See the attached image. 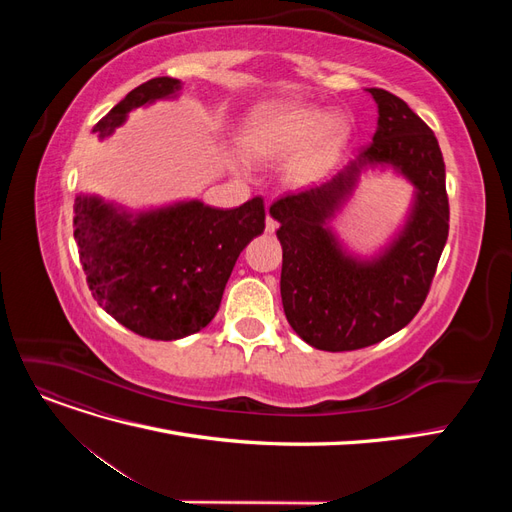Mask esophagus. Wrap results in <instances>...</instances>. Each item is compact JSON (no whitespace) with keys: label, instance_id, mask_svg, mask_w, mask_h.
Listing matches in <instances>:
<instances>
[{"label":"esophagus","instance_id":"34e87169","mask_svg":"<svg viewBox=\"0 0 512 512\" xmlns=\"http://www.w3.org/2000/svg\"><path fill=\"white\" fill-rule=\"evenodd\" d=\"M265 230L269 232V235H273V232L277 230V222L271 218V215H267V222H265Z\"/></svg>","mask_w":512,"mask_h":512}]
</instances>
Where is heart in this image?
<instances>
[{"mask_svg": "<svg viewBox=\"0 0 512 512\" xmlns=\"http://www.w3.org/2000/svg\"><path fill=\"white\" fill-rule=\"evenodd\" d=\"M352 136L344 113L305 104H265L245 117L239 143L256 162L286 164L292 185H314L342 158Z\"/></svg>", "mask_w": 512, "mask_h": 512, "instance_id": "heart-1", "label": "heart"}]
</instances>
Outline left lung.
Returning a JSON list of instances; mask_svg holds the SVG:
<instances>
[{
  "instance_id": "obj_1",
  "label": "left lung",
  "mask_w": 512,
  "mask_h": 512,
  "mask_svg": "<svg viewBox=\"0 0 512 512\" xmlns=\"http://www.w3.org/2000/svg\"><path fill=\"white\" fill-rule=\"evenodd\" d=\"M378 106L374 141L318 188L271 205L280 222L282 303L303 342L327 352L374 346L421 309L448 237L446 173L438 138L389 91L369 87ZM404 176L415 192L405 222L376 253L359 255L332 220L367 172Z\"/></svg>"
}]
</instances>
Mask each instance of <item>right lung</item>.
Returning <instances> with one entry per match:
<instances>
[{"label":"right lung","mask_w":512,"mask_h":512,"mask_svg":"<svg viewBox=\"0 0 512 512\" xmlns=\"http://www.w3.org/2000/svg\"><path fill=\"white\" fill-rule=\"evenodd\" d=\"M181 87L170 76L138 85L94 132L104 141L136 108L177 100ZM262 230L260 196L237 209L198 198L136 211L98 194L74 200V241L94 299L126 329L162 342L207 327L239 254Z\"/></svg>","instance_id":"add662e5"}]
</instances>
